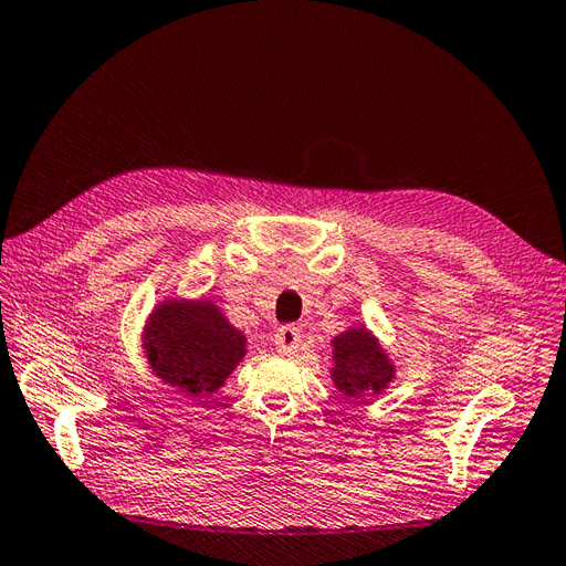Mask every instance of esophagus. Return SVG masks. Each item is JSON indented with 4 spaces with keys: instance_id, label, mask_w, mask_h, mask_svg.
<instances>
[{
    "instance_id": "1",
    "label": "esophagus",
    "mask_w": 566,
    "mask_h": 566,
    "mask_svg": "<svg viewBox=\"0 0 566 566\" xmlns=\"http://www.w3.org/2000/svg\"><path fill=\"white\" fill-rule=\"evenodd\" d=\"M301 344V329L294 325H282L274 335V346L280 354H294Z\"/></svg>"
}]
</instances>
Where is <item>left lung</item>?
<instances>
[{"label": "left lung", "instance_id": "left-lung-1", "mask_svg": "<svg viewBox=\"0 0 566 566\" xmlns=\"http://www.w3.org/2000/svg\"><path fill=\"white\" fill-rule=\"evenodd\" d=\"M332 382L344 397L380 395L395 380V364L366 327H349L332 339Z\"/></svg>", "mask_w": 566, "mask_h": 566}]
</instances>
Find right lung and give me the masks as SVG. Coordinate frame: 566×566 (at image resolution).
Listing matches in <instances>:
<instances>
[{
	"mask_svg": "<svg viewBox=\"0 0 566 566\" xmlns=\"http://www.w3.org/2000/svg\"><path fill=\"white\" fill-rule=\"evenodd\" d=\"M143 352L159 380L186 397H206L241 364L245 337L212 301L169 298L145 323Z\"/></svg>",
	"mask_w": 566,
	"mask_h": 566,
	"instance_id": "add662e5",
	"label": "right lung"
}]
</instances>
